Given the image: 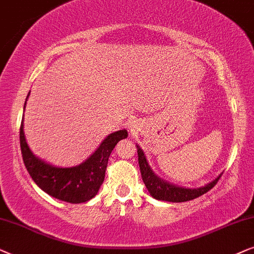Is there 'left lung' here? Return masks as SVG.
Here are the masks:
<instances>
[{
	"mask_svg": "<svg viewBox=\"0 0 254 254\" xmlns=\"http://www.w3.org/2000/svg\"><path fill=\"white\" fill-rule=\"evenodd\" d=\"M137 152H138V162H139V168L141 178L145 186H146L148 192L152 197L157 198L160 201H167V202H186L194 200V198L198 197V196L205 194V192L210 190L214 186L217 184L219 178L222 177L218 175L215 180H212L210 184L205 185L204 187L200 188H184L179 187V186L172 185L170 182L162 180L152 171V168L148 165V162L145 158V154L141 148L137 145Z\"/></svg>",
	"mask_w": 254,
	"mask_h": 254,
	"instance_id": "left-lung-1",
	"label": "left lung"
}]
</instances>
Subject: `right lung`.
I'll return each mask as SVG.
<instances>
[{
	"label": "right lung",
	"instance_id": "1",
	"mask_svg": "<svg viewBox=\"0 0 254 254\" xmlns=\"http://www.w3.org/2000/svg\"><path fill=\"white\" fill-rule=\"evenodd\" d=\"M30 93L28 94V97ZM26 97V100H28ZM26 104V101H25ZM24 104V109H25ZM23 121L19 129L22 157L30 177L47 194L68 203H83L97 194L106 177L108 160L118 141L127 137V130L110 133L99 148L82 164L74 167H56L40 160L26 143Z\"/></svg>",
	"mask_w": 254,
	"mask_h": 254
}]
</instances>
